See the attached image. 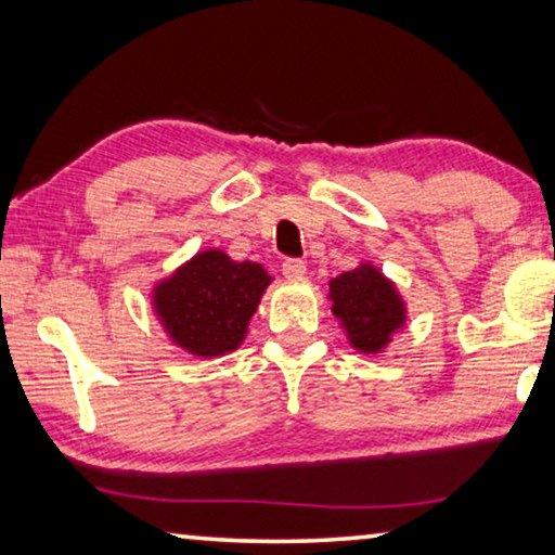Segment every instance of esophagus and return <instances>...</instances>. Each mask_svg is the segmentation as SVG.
<instances>
[{"label":"esophagus","mask_w":555,"mask_h":555,"mask_svg":"<svg viewBox=\"0 0 555 555\" xmlns=\"http://www.w3.org/2000/svg\"><path fill=\"white\" fill-rule=\"evenodd\" d=\"M281 271H284V276L288 281H301L306 276V263L298 261V259H288V261H284Z\"/></svg>","instance_id":"esophagus-1"}]
</instances>
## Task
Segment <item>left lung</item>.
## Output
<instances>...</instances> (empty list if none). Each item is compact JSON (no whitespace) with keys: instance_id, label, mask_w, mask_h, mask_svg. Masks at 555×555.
I'll return each instance as SVG.
<instances>
[{"instance_id":"obj_1","label":"left lung","mask_w":555,"mask_h":555,"mask_svg":"<svg viewBox=\"0 0 555 555\" xmlns=\"http://www.w3.org/2000/svg\"><path fill=\"white\" fill-rule=\"evenodd\" d=\"M331 313L360 356H380L408 325V301L373 261H358L328 281Z\"/></svg>"}]
</instances>
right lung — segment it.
<instances>
[{
    "label": "right lung",
    "mask_w": 555,
    "mask_h": 555,
    "mask_svg": "<svg viewBox=\"0 0 555 555\" xmlns=\"http://www.w3.org/2000/svg\"><path fill=\"white\" fill-rule=\"evenodd\" d=\"M271 281L257 261H234L215 246L202 249L153 284L155 321L188 356L222 358L244 343Z\"/></svg>",
    "instance_id": "obj_1"
}]
</instances>
